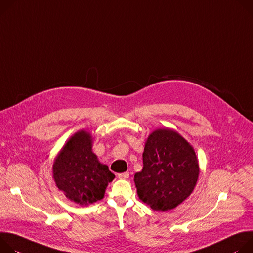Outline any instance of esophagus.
<instances>
[{
    "label": "esophagus",
    "instance_id": "esophagus-1",
    "mask_svg": "<svg viewBox=\"0 0 253 253\" xmlns=\"http://www.w3.org/2000/svg\"><path fill=\"white\" fill-rule=\"evenodd\" d=\"M118 177H119L120 179H124V180H126V179H128V178H129V173H128V172L121 173V174H119V175H118Z\"/></svg>",
    "mask_w": 253,
    "mask_h": 253
}]
</instances>
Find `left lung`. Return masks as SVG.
<instances>
[{"label":"left lung","instance_id":"8db88e82","mask_svg":"<svg viewBox=\"0 0 253 253\" xmlns=\"http://www.w3.org/2000/svg\"><path fill=\"white\" fill-rule=\"evenodd\" d=\"M143 163L133 181L138 198L155 211L176 208L191 195L199 178L194 148L173 128H157L149 134Z\"/></svg>","mask_w":253,"mask_h":253}]
</instances>
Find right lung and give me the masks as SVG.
Here are the masks:
<instances>
[{"label":"right lung","mask_w":253,"mask_h":253,"mask_svg":"<svg viewBox=\"0 0 253 253\" xmlns=\"http://www.w3.org/2000/svg\"><path fill=\"white\" fill-rule=\"evenodd\" d=\"M92 144L90 131H76L55 157L52 166L56 186L70 201L81 206L103 199L108 183L116 177L99 162L92 152Z\"/></svg>","instance_id":"add662e5"}]
</instances>
